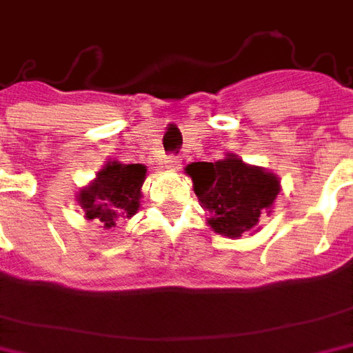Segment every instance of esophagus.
<instances>
[{
  "label": "esophagus",
  "instance_id": "34e87169",
  "mask_svg": "<svg viewBox=\"0 0 353 353\" xmlns=\"http://www.w3.org/2000/svg\"><path fill=\"white\" fill-rule=\"evenodd\" d=\"M165 163H168V168H172V170H177V168L181 165V161H179L177 156H168V158H165Z\"/></svg>",
  "mask_w": 353,
  "mask_h": 353
}]
</instances>
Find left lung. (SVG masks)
<instances>
[{"label":"left lung","instance_id":"left-lung-1","mask_svg":"<svg viewBox=\"0 0 353 353\" xmlns=\"http://www.w3.org/2000/svg\"><path fill=\"white\" fill-rule=\"evenodd\" d=\"M193 192L211 213L209 225L225 237L253 231L261 215L281 192L279 177L229 156L221 161H195L188 165Z\"/></svg>","mask_w":353,"mask_h":353}]
</instances>
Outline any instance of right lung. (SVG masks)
Returning a JSON list of instances; mask_svg holds the SVG:
<instances>
[{
  "instance_id": "add662e5",
  "label": "right lung",
  "mask_w": 353,
  "mask_h": 353,
  "mask_svg": "<svg viewBox=\"0 0 353 353\" xmlns=\"http://www.w3.org/2000/svg\"><path fill=\"white\" fill-rule=\"evenodd\" d=\"M146 165L108 161L99 172L94 183L79 195L86 219L100 221L104 227H114L120 217H132L140 207Z\"/></svg>"
}]
</instances>
